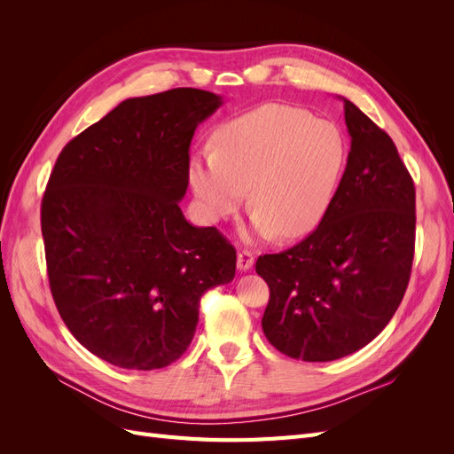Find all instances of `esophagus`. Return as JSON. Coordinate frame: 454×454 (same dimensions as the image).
Returning <instances> with one entry per match:
<instances>
[{"mask_svg": "<svg viewBox=\"0 0 454 454\" xmlns=\"http://www.w3.org/2000/svg\"><path fill=\"white\" fill-rule=\"evenodd\" d=\"M254 259L255 257H254V254L250 250H242L237 255V267L240 270H250L254 267Z\"/></svg>", "mask_w": 454, "mask_h": 454, "instance_id": "esophagus-1", "label": "esophagus"}]
</instances>
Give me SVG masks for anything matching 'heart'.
<instances>
[{"instance_id": "1", "label": "heart", "mask_w": 454, "mask_h": 454, "mask_svg": "<svg viewBox=\"0 0 454 454\" xmlns=\"http://www.w3.org/2000/svg\"><path fill=\"white\" fill-rule=\"evenodd\" d=\"M345 159V136L332 121L269 104L219 129L214 151L191 157L189 182L212 222L239 212L248 189L255 235L294 239L327 212Z\"/></svg>"}]
</instances>
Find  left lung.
Returning <instances> with one entry per match:
<instances>
[{"instance_id": "8db88e82", "label": "left lung", "mask_w": 454, "mask_h": 454, "mask_svg": "<svg viewBox=\"0 0 454 454\" xmlns=\"http://www.w3.org/2000/svg\"><path fill=\"white\" fill-rule=\"evenodd\" d=\"M345 102L350 151L320 225L257 257L269 284L263 333L282 354L332 362L364 348L405 295L415 254V184L390 136Z\"/></svg>"}]
</instances>
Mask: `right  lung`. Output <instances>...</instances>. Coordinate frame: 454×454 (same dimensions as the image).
Instances as JSON below:
<instances>
[{"label":"right lung","mask_w":454,"mask_h":454,"mask_svg":"<svg viewBox=\"0 0 454 454\" xmlns=\"http://www.w3.org/2000/svg\"><path fill=\"white\" fill-rule=\"evenodd\" d=\"M223 104L200 89L129 98L67 144L41 202L51 294L72 335L122 369L187 350L199 303L235 278L237 252L180 202L189 145Z\"/></svg>","instance_id":"1"}]
</instances>
